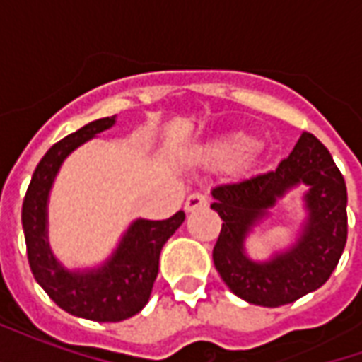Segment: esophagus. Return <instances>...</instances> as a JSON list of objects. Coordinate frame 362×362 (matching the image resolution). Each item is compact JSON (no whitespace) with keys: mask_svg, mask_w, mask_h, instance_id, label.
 I'll return each instance as SVG.
<instances>
[{"mask_svg":"<svg viewBox=\"0 0 362 362\" xmlns=\"http://www.w3.org/2000/svg\"><path fill=\"white\" fill-rule=\"evenodd\" d=\"M207 204H209L207 196H204V194L196 192V194L188 196V199H186V205H184V209H186L188 213H192V211H196V209H204V207H207Z\"/></svg>","mask_w":362,"mask_h":362,"instance_id":"34e87169","label":"esophagus"}]
</instances>
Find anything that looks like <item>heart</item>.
Here are the masks:
<instances>
[{"instance_id": "heart-1", "label": "heart", "mask_w": 362, "mask_h": 362, "mask_svg": "<svg viewBox=\"0 0 362 362\" xmlns=\"http://www.w3.org/2000/svg\"><path fill=\"white\" fill-rule=\"evenodd\" d=\"M259 149L254 145V139L250 135L233 134L227 137H221L211 145H207L202 155L207 163L219 166L236 165L238 168H248L254 165L258 157Z\"/></svg>"}]
</instances>
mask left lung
I'll use <instances>...</instances> for the list:
<instances>
[{
    "label": "left lung",
    "instance_id": "obj_1",
    "mask_svg": "<svg viewBox=\"0 0 362 362\" xmlns=\"http://www.w3.org/2000/svg\"><path fill=\"white\" fill-rule=\"evenodd\" d=\"M296 187L305 188V219L293 243L267 260H254L245 250L253 228ZM211 196V209L223 219L213 264L236 296L258 306H281L329 279L347 243V188L329 151L314 135L303 132L272 173L215 186Z\"/></svg>",
    "mask_w": 362,
    "mask_h": 362
}]
</instances>
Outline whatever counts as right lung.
Returning <instances> with one entry per match:
<instances>
[{"mask_svg": "<svg viewBox=\"0 0 362 362\" xmlns=\"http://www.w3.org/2000/svg\"><path fill=\"white\" fill-rule=\"evenodd\" d=\"M114 124L116 116L95 119L52 145L36 165L21 215L28 264L38 285L59 308L95 322L132 318L149 303L160 250L186 219L178 211L165 221H132L118 246L98 266L69 269L56 258L48 238V202L56 176L75 149Z\"/></svg>", "mask_w": 362, "mask_h": 362, "instance_id": "add662e5", "label": "right lung"}]
</instances>
